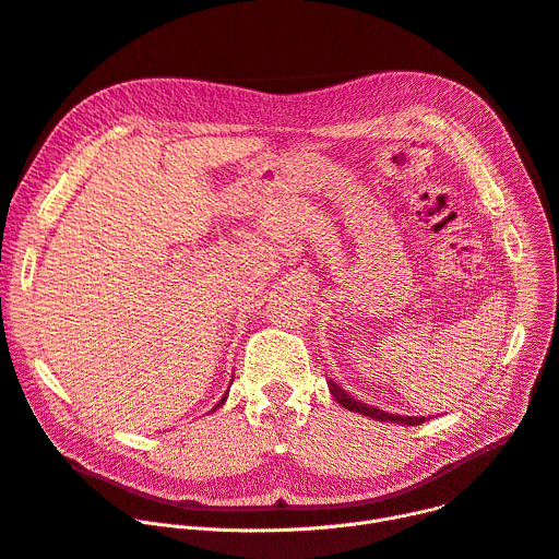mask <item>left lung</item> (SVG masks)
Masks as SVG:
<instances>
[{
	"label": "left lung",
	"mask_w": 559,
	"mask_h": 559,
	"mask_svg": "<svg viewBox=\"0 0 559 559\" xmlns=\"http://www.w3.org/2000/svg\"><path fill=\"white\" fill-rule=\"evenodd\" d=\"M330 390H332V395L336 397V402H338L343 408L354 411V413H360V415H368V417H372V419H379V421H400V424H406V426H417V424H421V421H424V417L392 415V413L379 411V408H374V406H368V404H364L360 400L349 397L347 392H345L341 385H336V383H332V381H330Z\"/></svg>",
	"instance_id": "left-lung-1"
}]
</instances>
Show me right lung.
I'll use <instances>...</instances> for the list:
<instances>
[{"label": "right lung", "mask_w": 559, "mask_h": 559, "mask_svg": "<svg viewBox=\"0 0 559 559\" xmlns=\"http://www.w3.org/2000/svg\"><path fill=\"white\" fill-rule=\"evenodd\" d=\"M225 400H227V397H223V400H221V402H218V406H221V404H223V402H225Z\"/></svg>", "instance_id": "add662e5"}]
</instances>
